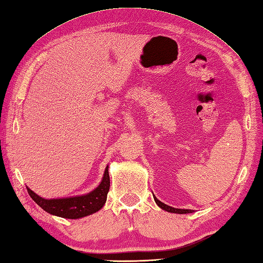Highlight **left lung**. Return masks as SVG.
<instances>
[{
	"instance_id": "obj_1",
	"label": "left lung",
	"mask_w": 263,
	"mask_h": 263,
	"mask_svg": "<svg viewBox=\"0 0 263 263\" xmlns=\"http://www.w3.org/2000/svg\"><path fill=\"white\" fill-rule=\"evenodd\" d=\"M154 200H155L156 204H157V205H158L159 208L163 209V210H165V211H167V212H171V213H177V214H186V213H192V212H193V210L175 209V208H172V206L166 205V204H164L163 202H161V201H159V200H157V198H156V196H155V195H154Z\"/></svg>"
}]
</instances>
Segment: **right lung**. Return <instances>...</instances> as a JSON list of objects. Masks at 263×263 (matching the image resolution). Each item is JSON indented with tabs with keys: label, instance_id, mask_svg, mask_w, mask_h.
Wrapping results in <instances>:
<instances>
[{
	"label": "right lung",
	"instance_id": "add662e5",
	"mask_svg": "<svg viewBox=\"0 0 263 263\" xmlns=\"http://www.w3.org/2000/svg\"><path fill=\"white\" fill-rule=\"evenodd\" d=\"M109 186L110 180L107 166L104 177H102L98 187L85 195L46 200V198L35 194L29 187H27V190L32 200L46 212L52 215L65 217V219H80V217L96 213L105 205Z\"/></svg>",
	"mask_w": 263,
	"mask_h": 263
}]
</instances>
